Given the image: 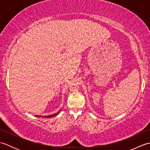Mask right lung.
<instances>
[{
	"label": "right lung",
	"instance_id": "obj_1",
	"mask_svg": "<svg viewBox=\"0 0 150 150\" xmlns=\"http://www.w3.org/2000/svg\"><path fill=\"white\" fill-rule=\"evenodd\" d=\"M60 111H59V112L58 113H55V114H53V115H49V116H45V117H54V116H55V115H58L59 113H60ZM37 117H40V116H39V115H37Z\"/></svg>",
	"mask_w": 150,
	"mask_h": 150
}]
</instances>
